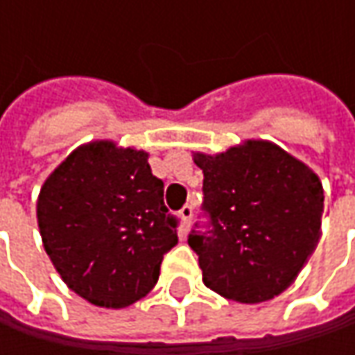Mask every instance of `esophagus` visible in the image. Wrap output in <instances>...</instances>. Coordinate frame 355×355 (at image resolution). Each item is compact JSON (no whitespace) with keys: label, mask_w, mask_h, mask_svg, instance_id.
I'll list each match as a JSON object with an SVG mask.
<instances>
[{"label":"esophagus","mask_w":355,"mask_h":355,"mask_svg":"<svg viewBox=\"0 0 355 355\" xmlns=\"http://www.w3.org/2000/svg\"><path fill=\"white\" fill-rule=\"evenodd\" d=\"M191 215H193V209H191V205H184V207L180 209V219H182V233H187V231H189Z\"/></svg>","instance_id":"34e87169"}]
</instances>
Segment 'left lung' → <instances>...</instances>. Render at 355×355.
<instances>
[{
	"label": "left lung",
	"instance_id": "left-lung-1",
	"mask_svg": "<svg viewBox=\"0 0 355 355\" xmlns=\"http://www.w3.org/2000/svg\"><path fill=\"white\" fill-rule=\"evenodd\" d=\"M211 229L193 231L207 288L243 304L266 302L293 284L316 249L324 213L320 178L268 140L221 154L196 152Z\"/></svg>",
	"mask_w": 355,
	"mask_h": 355
}]
</instances>
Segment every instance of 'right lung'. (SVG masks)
I'll use <instances>...</instances> for the list:
<instances>
[{"instance_id":"right-lung-1","label":"right lung","mask_w":355,"mask_h":355,"mask_svg":"<svg viewBox=\"0 0 355 355\" xmlns=\"http://www.w3.org/2000/svg\"><path fill=\"white\" fill-rule=\"evenodd\" d=\"M43 247L64 284L90 304L126 308L156 286L178 221L148 152L94 140L51 171L37 199Z\"/></svg>"}]
</instances>
